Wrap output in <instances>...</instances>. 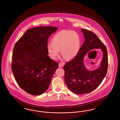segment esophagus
<instances>
[{"label": "esophagus", "instance_id": "esophagus-1", "mask_svg": "<svg viewBox=\"0 0 120 120\" xmlns=\"http://www.w3.org/2000/svg\"><path fill=\"white\" fill-rule=\"evenodd\" d=\"M64 63H63V62H60L59 63V67H62L64 66Z\"/></svg>", "mask_w": 120, "mask_h": 120}]
</instances>
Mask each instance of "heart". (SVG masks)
<instances>
[{
  "label": "heart",
  "mask_w": 120,
  "mask_h": 120,
  "mask_svg": "<svg viewBox=\"0 0 120 120\" xmlns=\"http://www.w3.org/2000/svg\"><path fill=\"white\" fill-rule=\"evenodd\" d=\"M80 46L79 35L75 32L64 30L56 34L52 43L47 45V51L50 56L55 59L61 49V53L68 59L74 57L78 53Z\"/></svg>",
  "instance_id": "1"
}]
</instances>
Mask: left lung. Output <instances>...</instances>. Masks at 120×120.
<instances>
[{
    "mask_svg": "<svg viewBox=\"0 0 120 120\" xmlns=\"http://www.w3.org/2000/svg\"><path fill=\"white\" fill-rule=\"evenodd\" d=\"M85 41L76 56L67 62L64 67L65 84L73 93L82 94L92 92L101 84L106 75L108 58L106 47L97 36L92 31L81 29ZM101 49L103 57L101 66L98 69L89 71L83 64V59L89 51Z\"/></svg>",
    "mask_w": 120,
    "mask_h": 120,
    "instance_id": "left-lung-1",
    "label": "left lung"
}]
</instances>
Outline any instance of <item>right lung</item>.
<instances>
[{
    "instance_id": "1",
    "label": "right lung",
    "mask_w": 120,
    "mask_h": 120,
    "mask_svg": "<svg viewBox=\"0 0 120 120\" xmlns=\"http://www.w3.org/2000/svg\"><path fill=\"white\" fill-rule=\"evenodd\" d=\"M57 27L46 26L27 30L14 47L11 69L20 87L27 93L39 95L48 88L58 63L48 55L50 35Z\"/></svg>"
}]
</instances>
